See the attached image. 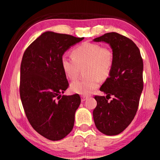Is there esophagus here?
<instances>
[{
    "label": "esophagus",
    "mask_w": 160,
    "mask_h": 160,
    "mask_svg": "<svg viewBox=\"0 0 160 160\" xmlns=\"http://www.w3.org/2000/svg\"><path fill=\"white\" fill-rule=\"evenodd\" d=\"M88 99V97H87V96H82L81 97V101L82 102H85L86 99Z\"/></svg>",
    "instance_id": "1"
}]
</instances>
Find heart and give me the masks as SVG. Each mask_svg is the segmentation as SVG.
<instances>
[{
	"instance_id": "1",
	"label": "heart",
	"mask_w": 160,
	"mask_h": 160,
	"mask_svg": "<svg viewBox=\"0 0 160 160\" xmlns=\"http://www.w3.org/2000/svg\"><path fill=\"white\" fill-rule=\"evenodd\" d=\"M72 56L63 55L61 59L62 69L70 80L76 79L80 68H85L88 78L76 80L70 85L75 93L87 96L92 93L100 84V78L105 79L110 74L113 62V54L107 47L85 42L75 47Z\"/></svg>"
}]
</instances>
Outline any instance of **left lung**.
<instances>
[{
    "instance_id": "1",
    "label": "left lung",
    "mask_w": 160,
    "mask_h": 160,
    "mask_svg": "<svg viewBox=\"0 0 160 160\" xmlns=\"http://www.w3.org/2000/svg\"><path fill=\"white\" fill-rule=\"evenodd\" d=\"M109 44L113 54L109 77L100 88L107 94L95 96L93 118L97 128L107 135L123 132L133 120L143 89V62L139 48L128 38L109 32L93 39ZM110 96L114 98L110 102Z\"/></svg>"
}]
</instances>
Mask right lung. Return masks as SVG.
Masks as SVG:
<instances>
[{"label":"right lung","instance_id":"obj_1","mask_svg":"<svg viewBox=\"0 0 160 160\" xmlns=\"http://www.w3.org/2000/svg\"><path fill=\"white\" fill-rule=\"evenodd\" d=\"M83 39L45 32L29 46L22 60L20 93L27 118L38 133L53 141L64 138L73 128L81 99L78 94L61 95L69 84L61 59Z\"/></svg>","mask_w":160,"mask_h":160}]
</instances>
